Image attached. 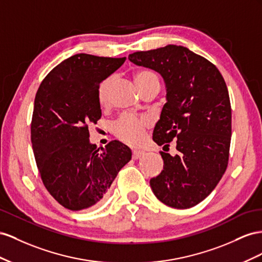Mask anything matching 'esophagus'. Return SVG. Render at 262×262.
Instances as JSON below:
<instances>
[{
  "label": "esophagus",
  "instance_id": "esophagus-1",
  "mask_svg": "<svg viewBox=\"0 0 262 262\" xmlns=\"http://www.w3.org/2000/svg\"><path fill=\"white\" fill-rule=\"evenodd\" d=\"M145 152L144 151H140V150H134L133 151V159H138L140 158L141 156H143Z\"/></svg>",
  "mask_w": 262,
  "mask_h": 262
}]
</instances>
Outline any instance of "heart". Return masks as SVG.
I'll list each match as a JSON object with an SVG mask.
<instances>
[{"label": "heart", "instance_id": "1", "mask_svg": "<svg viewBox=\"0 0 262 262\" xmlns=\"http://www.w3.org/2000/svg\"><path fill=\"white\" fill-rule=\"evenodd\" d=\"M134 80H135L140 91L149 85L159 83V79L157 77V74L150 70H139L135 72ZM112 83H113V77H107L99 85L98 99L101 105H105L108 101V94ZM147 125L148 119L145 117H137L130 114H125L114 123L113 132L115 136L119 140H122L123 143L136 146L143 141Z\"/></svg>", "mask_w": 262, "mask_h": 262}]
</instances>
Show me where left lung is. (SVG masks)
Wrapping results in <instances>:
<instances>
[{"label":"left lung","instance_id":"obj_1","mask_svg":"<svg viewBox=\"0 0 262 262\" xmlns=\"http://www.w3.org/2000/svg\"><path fill=\"white\" fill-rule=\"evenodd\" d=\"M128 59L159 72L167 88L152 139L164 147L174 140L178 154L160 151L163 170L150 180L152 192L170 207L195 206L210 195L228 164L231 107L225 80L215 64L183 46L137 51Z\"/></svg>","mask_w":262,"mask_h":262}]
</instances>
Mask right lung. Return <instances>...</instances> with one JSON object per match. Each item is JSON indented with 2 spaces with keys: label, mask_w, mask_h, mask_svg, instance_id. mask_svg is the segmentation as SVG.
Returning a JSON list of instances; mask_svg holds the SVG:
<instances>
[{
  "label": "right lung",
  "mask_w": 262,
  "mask_h": 262,
  "mask_svg": "<svg viewBox=\"0 0 262 262\" xmlns=\"http://www.w3.org/2000/svg\"><path fill=\"white\" fill-rule=\"evenodd\" d=\"M126 58L78 54L52 69L36 93L31 134L45 188L63 207L80 211L101 203L132 159L126 145L90 144L89 125L102 116L98 89Z\"/></svg>",
  "instance_id": "1"
}]
</instances>
